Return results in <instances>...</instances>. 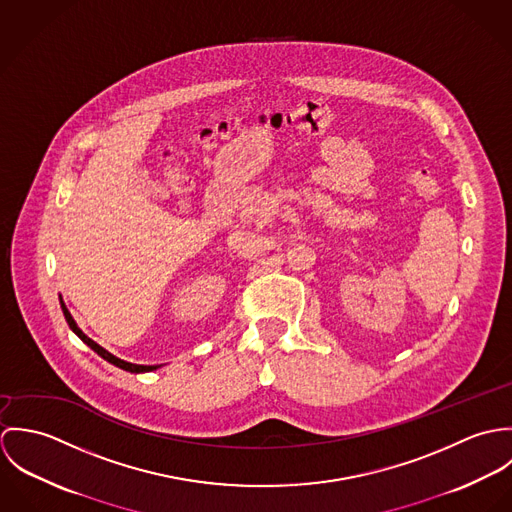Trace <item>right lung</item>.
<instances>
[{
  "label": "right lung",
  "instance_id": "obj_1",
  "mask_svg": "<svg viewBox=\"0 0 512 512\" xmlns=\"http://www.w3.org/2000/svg\"><path fill=\"white\" fill-rule=\"evenodd\" d=\"M61 307H63V313H65V319H67V323H69V327L73 329L74 333L82 339V343H86L94 353H98L104 361H108L110 365L118 366V368H122V370H128V372H149V370H155V368H159L157 365H134V363H126V361H122V359H118V357H114L112 353H108L106 349H102L98 343H94L88 335H84L82 331H80V327L76 325V321L73 319V315H71V311L67 309V305H65V301L61 299Z\"/></svg>",
  "mask_w": 512,
  "mask_h": 512
}]
</instances>
